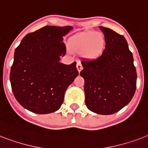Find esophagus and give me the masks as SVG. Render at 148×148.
<instances>
[{
    "label": "esophagus",
    "mask_w": 148,
    "mask_h": 148,
    "mask_svg": "<svg viewBox=\"0 0 148 148\" xmlns=\"http://www.w3.org/2000/svg\"><path fill=\"white\" fill-rule=\"evenodd\" d=\"M76 68H77V70L79 73H80L81 72V70L82 69V64L80 63L79 62H77V65H76Z\"/></svg>",
    "instance_id": "obj_1"
}]
</instances>
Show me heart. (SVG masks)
<instances>
[{
	"mask_svg": "<svg viewBox=\"0 0 148 148\" xmlns=\"http://www.w3.org/2000/svg\"><path fill=\"white\" fill-rule=\"evenodd\" d=\"M106 40L100 32L92 31L79 33L72 38L69 47L75 52H82L85 58L97 59L103 53Z\"/></svg>",
	"mask_w": 148,
	"mask_h": 148,
	"instance_id": "1",
	"label": "heart"
}]
</instances>
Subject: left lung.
<instances>
[{
    "instance_id": "1",
    "label": "left lung",
    "mask_w": 148,
    "mask_h": 148,
    "mask_svg": "<svg viewBox=\"0 0 148 148\" xmlns=\"http://www.w3.org/2000/svg\"><path fill=\"white\" fill-rule=\"evenodd\" d=\"M105 36L103 53L93 60L81 61L80 75L85 80V102L93 113L110 115L127 106L137 86V72L127 40L108 27L100 26Z\"/></svg>"
}]
</instances>
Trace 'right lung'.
<instances>
[{
  "label": "right lung",
  "mask_w": 148,
  "mask_h": 148,
  "mask_svg": "<svg viewBox=\"0 0 148 148\" xmlns=\"http://www.w3.org/2000/svg\"><path fill=\"white\" fill-rule=\"evenodd\" d=\"M73 28L45 26L25 35L16 48L10 81L15 99L27 110L38 114L58 110L79 75L75 62H59L66 52L63 36Z\"/></svg>",
  "instance_id": "add662e5"
}]
</instances>
